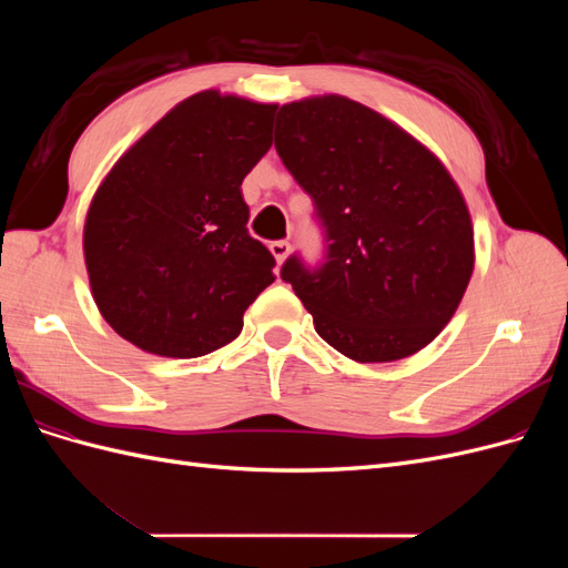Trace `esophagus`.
<instances>
[{"label": "esophagus", "mask_w": 568, "mask_h": 568, "mask_svg": "<svg viewBox=\"0 0 568 568\" xmlns=\"http://www.w3.org/2000/svg\"><path fill=\"white\" fill-rule=\"evenodd\" d=\"M270 251L274 255V261H277V265H282L286 257H288V253H291V244L288 242H272Z\"/></svg>", "instance_id": "1"}]
</instances>
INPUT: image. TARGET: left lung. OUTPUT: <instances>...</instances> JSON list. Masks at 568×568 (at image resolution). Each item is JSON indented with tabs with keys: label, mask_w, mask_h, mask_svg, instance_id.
<instances>
[{
	"label": "left lung",
	"mask_w": 568,
	"mask_h": 568,
	"mask_svg": "<svg viewBox=\"0 0 568 568\" xmlns=\"http://www.w3.org/2000/svg\"><path fill=\"white\" fill-rule=\"evenodd\" d=\"M274 146L324 227L322 267H282L315 332L355 363L428 346L474 272L467 201L436 153L341 94L284 104Z\"/></svg>",
	"instance_id": "obj_1"
}]
</instances>
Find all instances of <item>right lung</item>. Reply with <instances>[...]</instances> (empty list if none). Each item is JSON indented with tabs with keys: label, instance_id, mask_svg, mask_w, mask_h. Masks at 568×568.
I'll use <instances>...</instances> for the list:
<instances>
[{
	"label": "right lung",
	"instance_id": "add662e5",
	"mask_svg": "<svg viewBox=\"0 0 568 568\" xmlns=\"http://www.w3.org/2000/svg\"><path fill=\"white\" fill-rule=\"evenodd\" d=\"M277 111L205 90L170 109L99 184L82 232L92 296L113 332L161 357H199L239 336L274 282L246 230L242 182L272 146Z\"/></svg>",
	"mask_w": 568,
	"mask_h": 568
}]
</instances>
